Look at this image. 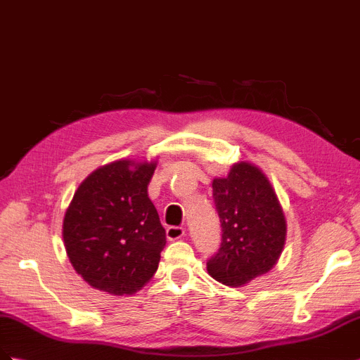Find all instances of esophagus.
Masks as SVG:
<instances>
[{"label": "esophagus", "instance_id": "34e87169", "mask_svg": "<svg viewBox=\"0 0 360 360\" xmlns=\"http://www.w3.org/2000/svg\"><path fill=\"white\" fill-rule=\"evenodd\" d=\"M185 235V229L179 226H169L168 229H166V238L169 241H175V240H180L181 236Z\"/></svg>", "mask_w": 360, "mask_h": 360}]
</instances>
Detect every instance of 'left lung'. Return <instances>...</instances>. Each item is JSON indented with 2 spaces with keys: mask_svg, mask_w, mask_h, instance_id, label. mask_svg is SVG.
Instances as JSON below:
<instances>
[{
  "mask_svg": "<svg viewBox=\"0 0 360 360\" xmlns=\"http://www.w3.org/2000/svg\"><path fill=\"white\" fill-rule=\"evenodd\" d=\"M212 189L223 235L207 274L224 285L241 287L278 262L285 217L266 174L246 160L232 165L227 177L214 179Z\"/></svg>",
  "mask_w": 360,
  "mask_h": 360,
  "instance_id": "1",
  "label": "left lung"
}]
</instances>
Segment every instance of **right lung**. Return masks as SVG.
Masks as SVG:
<instances>
[{"instance_id":"1","label":"right lung","mask_w":360,"mask_h":360,"mask_svg":"<svg viewBox=\"0 0 360 360\" xmlns=\"http://www.w3.org/2000/svg\"><path fill=\"white\" fill-rule=\"evenodd\" d=\"M157 162L116 160L93 171L75 192L63 224L77 275L96 290L133 295L154 276L166 233L148 197Z\"/></svg>"}]
</instances>
